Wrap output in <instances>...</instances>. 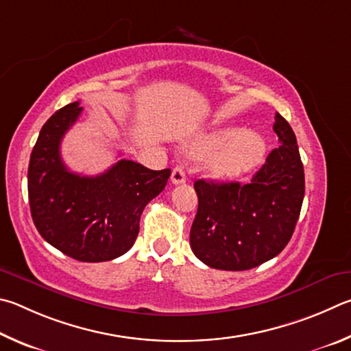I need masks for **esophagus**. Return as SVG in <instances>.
<instances>
[{"mask_svg": "<svg viewBox=\"0 0 351 351\" xmlns=\"http://www.w3.org/2000/svg\"><path fill=\"white\" fill-rule=\"evenodd\" d=\"M171 180H172V183H174V185H180V183H185L186 182L185 169H183L182 166H176V168L172 169Z\"/></svg>", "mask_w": 351, "mask_h": 351, "instance_id": "1", "label": "esophagus"}]
</instances>
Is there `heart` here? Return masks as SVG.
Returning a JSON list of instances; mask_svg holds the SVG:
<instances>
[{"label": "heart", "instance_id": "obj_1", "mask_svg": "<svg viewBox=\"0 0 351 351\" xmlns=\"http://www.w3.org/2000/svg\"><path fill=\"white\" fill-rule=\"evenodd\" d=\"M199 156H210V169L217 177H239L261 163L265 156L267 143L262 135L245 132L241 128H225L204 135L193 146Z\"/></svg>", "mask_w": 351, "mask_h": 351}]
</instances>
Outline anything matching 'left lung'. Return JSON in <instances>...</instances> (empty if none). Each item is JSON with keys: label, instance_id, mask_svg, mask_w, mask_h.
Returning a JSON list of instances; mask_svg holds the SVG:
<instances>
[{"label": "left lung", "instance_id": "left-lung-1", "mask_svg": "<svg viewBox=\"0 0 351 351\" xmlns=\"http://www.w3.org/2000/svg\"><path fill=\"white\" fill-rule=\"evenodd\" d=\"M280 146L251 183H194L199 197L189 243L205 265L243 271L259 267L287 247L298 223L305 194L304 165L296 135L280 114L274 117Z\"/></svg>", "mask_w": 351, "mask_h": 351}]
</instances>
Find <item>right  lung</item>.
<instances>
[{"instance_id":"obj_1","label":"right lung","mask_w":351,"mask_h":351,"mask_svg":"<svg viewBox=\"0 0 351 351\" xmlns=\"http://www.w3.org/2000/svg\"><path fill=\"white\" fill-rule=\"evenodd\" d=\"M82 110L80 101L66 104L41 128L27 171L30 214L41 237L61 253L106 262L131 250L141 213L163 191L171 169L152 171L121 158L95 177L71 172L60 145Z\"/></svg>"}]
</instances>
